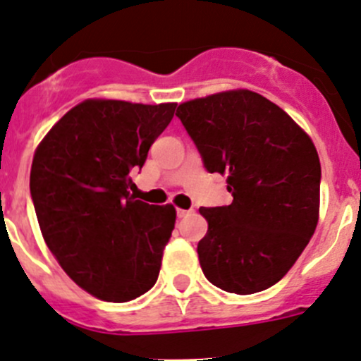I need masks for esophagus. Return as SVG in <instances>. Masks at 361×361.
<instances>
[{"label":"esophagus","instance_id":"1","mask_svg":"<svg viewBox=\"0 0 361 361\" xmlns=\"http://www.w3.org/2000/svg\"><path fill=\"white\" fill-rule=\"evenodd\" d=\"M192 213H194L192 209H176L178 218H185V216H188V214H192Z\"/></svg>","mask_w":361,"mask_h":361}]
</instances>
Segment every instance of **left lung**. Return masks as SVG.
<instances>
[{"label":"left lung","mask_w":361,"mask_h":361,"mask_svg":"<svg viewBox=\"0 0 361 361\" xmlns=\"http://www.w3.org/2000/svg\"><path fill=\"white\" fill-rule=\"evenodd\" d=\"M209 173L227 176L228 206L201 207L197 253L207 281L228 293L271 288L318 225L322 166L311 137L278 104L227 90L178 106Z\"/></svg>","instance_id":"obj_1"}]
</instances>
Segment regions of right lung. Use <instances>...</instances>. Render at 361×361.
I'll use <instances>...</instances> for the list:
<instances>
[{"instance_id":"add662e5","label":"right lung","mask_w":361,"mask_h":361,"mask_svg":"<svg viewBox=\"0 0 361 361\" xmlns=\"http://www.w3.org/2000/svg\"><path fill=\"white\" fill-rule=\"evenodd\" d=\"M174 110L87 99L35 152L29 188L43 239L69 278L101 300H134L159 278L176 209L134 199L130 173Z\"/></svg>"}]
</instances>
